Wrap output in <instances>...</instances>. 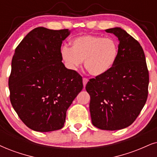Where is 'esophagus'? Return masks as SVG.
I'll return each instance as SVG.
<instances>
[{"instance_id": "esophagus-1", "label": "esophagus", "mask_w": 157, "mask_h": 157, "mask_svg": "<svg viewBox=\"0 0 157 157\" xmlns=\"http://www.w3.org/2000/svg\"><path fill=\"white\" fill-rule=\"evenodd\" d=\"M88 79L87 78H83L82 79V82H83V86H84V88H85V86H86V84L87 82H88Z\"/></svg>"}]
</instances>
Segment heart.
Returning <instances> with one entry per match:
<instances>
[{
	"label": "heart",
	"mask_w": 157,
	"mask_h": 157,
	"mask_svg": "<svg viewBox=\"0 0 157 157\" xmlns=\"http://www.w3.org/2000/svg\"><path fill=\"white\" fill-rule=\"evenodd\" d=\"M72 48L67 45L61 50V58L67 67L77 70L85 61V67L91 75L100 77L114 67L119 47L114 39L96 35H82L75 38Z\"/></svg>",
	"instance_id": "heart-1"
}]
</instances>
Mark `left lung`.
<instances>
[{"label": "left lung", "instance_id": "obj_1", "mask_svg": "<svg viewBox=\"0 0 157 157\" xmlns=\"http://www.w3.org/2000/svg\"><path fill=\"white\" fill-rule=\"evenodd\" d=\"M118 37L119 53L107 74L87 83L93 124L101 130H117L132 124L148 97L149 76L140 43L120 27L107 29Z\"/></svg>", "mask_w": 157, "mask_h": 157}]
</instances>
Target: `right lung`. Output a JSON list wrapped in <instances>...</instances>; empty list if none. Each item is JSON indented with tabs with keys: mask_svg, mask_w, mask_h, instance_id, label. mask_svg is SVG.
Masks as SVG:
<instances>
[{
	"mask_svg": "<svg viewBox=\"0 0 157 157\" xmlns=\"http://www.w3.org/2000/svg\"><path fill=\"white\" fill-rule=\"evenodd\" d=\"M68 29L37 27L15 49L9 80L10 101L19 117L35 131L64 127L67 111L82 90V78L61 62Z\"/></svg>",
	"mask_w": 157,
	"mask_h": 157,
	"instance_id": "right-lung-1",
	"label": "right lung"
}]
</instances>
